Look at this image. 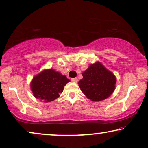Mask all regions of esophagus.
Listing matches in <instances>:
<instances>
[{
	"label": "esophagus",
	"instance_id": "obj_1",
	"mask_svg": "<svg viewBox=\"0 0 148 148\" xmlns=\"http://www.w3.org/2000/svg\"><path fill=\"white\" fill-rule=\"evenodd\" d=\"M71 81H72V82L76 83V82H77L78 79H77V78H72L71 79Z\"/></svg>",
	"mask_w": 148,
	"mask_h": 148
}]
</instances>
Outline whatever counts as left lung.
Returning a JSON list of instances; mask_svg holds the SVG:
<instances>
[{"instance_id": "1", "label": "left lung", "mask_w": 148, "mask_h": 148, "mask_svg": "<svg viewBox=\"0 0 148 148\" xmlns=\"http://www.w3.org/2000/svg\"><path fill=\"white\" fill-rule=\"evenodd\" d=\"M82 75L79 86L87 98L93 102L105 100L115 90L116 77L100 62L90 64Z\"/></svg>"}]
</instances>
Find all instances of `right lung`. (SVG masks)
Segmentation results:
<instances>
[{"label": "right lung", "mask_w": 148, "mask_h": 148, "mask_svg": "<svg viewBox=\"0 0 148 148\" xmlns=\"http://www.w3.org/2000/svg\"><path fill=\"white\" fill-rule=\"evenodd\" d=\"M70 80L53 69H45L32 80L30 87L34 96L40 101L50 102L60 96L64 86Z\"/></svg>", "instance_id": "add662e5"}]
</instances>
